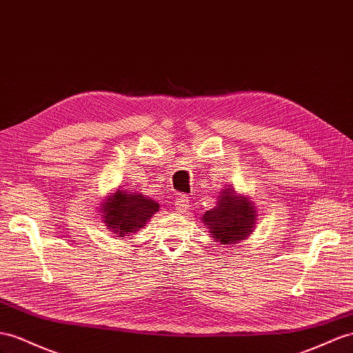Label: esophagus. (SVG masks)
I'll list each match as a JSON object with an SVG mask.
<instances>
[{
	"instance_id": "obj_1",
	"label": "esophagus",
	"mask_w": 353,
	"mask_h": 353,
	"mask_svg": "<svg viewBox=\"0 0 353 353\" xmlns=\"http://www.w3.org/2000/svg\"><path fill=\"white\" fill-rule=\"evenodd\" d=\"M174 207H176V210H177L179 213H185V212L188 210V207H189V196H186V195H179V196L176 198Z\"/></svg>"
}]
</instances>
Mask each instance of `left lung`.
<instances>
[{
    "instance_id": "obj_1",
    "label": "left lung",
    "mask_w": 353,
    "mask_h": 353,
    "mask_svg": "<svg viewBox=\"0 0 353 353\" xmlns=\"http://www.w3.org/2000/svg\"><path fill=\"white\" fill-rule=\"evenodd\" d=\"M256 209L248 196L237 195L234 188L221 189L218 203L203 214L210 236L222 245H234L254 231Z\"/></svg>"
}]
</instances>
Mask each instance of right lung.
<instances>
[{
  "mask_svg": "<svg viewBox=\"0 0 353 353\" xmlns=\"http://www.w3.org/2000/svg\"><path fill=\"white\" fill-rule=\"evenodd\" d=\"M101 216L105 227L116 237L134 236L159 210V204L139 191L117 189L101 204Z\"/></svg>",
  "mask_w": 353,
  "mask_h": 353,
  "instance_id": "right-lung-1",
  "label": "right lung"
}]
</instances>
